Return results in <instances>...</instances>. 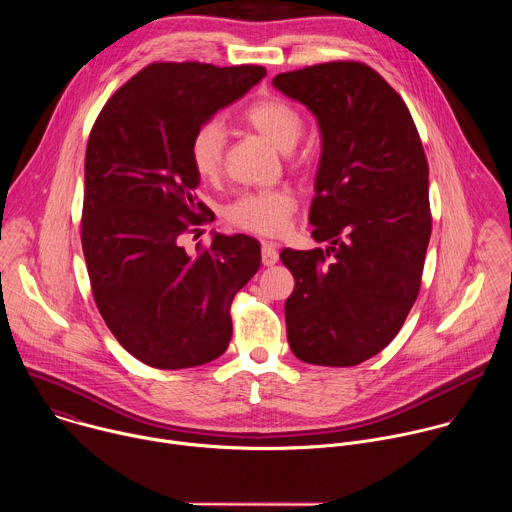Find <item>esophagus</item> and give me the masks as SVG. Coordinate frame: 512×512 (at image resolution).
Masks as SVG:
<instances>
[{
    "instance_id": "esophagus-1",
    "label": "esophagus",
    "mask_w": 512,
    "mask_h": 512,
    "mask_svg": "<svg viewBox=\"0 0 512 512\" xmlns=\"http://www.w3.org/2000/svg\"><path fill=\"white\" fill-rule=\"evenodd\" d=\"M261 259H263V265H275L277 259H279V253H277V247L269 241H265L261 245Z\"/></svg>"
}]
</instances>
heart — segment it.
<instances>
[{
    "instance_id": "heart-1",
    "label": "heart",
    "mask_w": 512,
    "mask_h": 512,
    "mask_svg": "<svg viewBox=\"0 0 512 512\" xmlns=\"http://www.w3.org/2000/svg\"><path fill=\"white\" fill-rule=\"evenodd\" d=\"M245 121L259 131L265 139H269L281 152L294 150L302 131L304 119L300 111L279 97H267L255 101L245 111ZM225 154V129L221 123L210 121L196 129L190 139V162L194 172L210 180L223 166ZM296 210V200L285 190H259L249 192L237 198L227 208V221L243 231H251L257 235L275 237L281 235L289 218Z\"/></svg>"
}]
</instances>
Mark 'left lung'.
Segmentation results:
<instances>
[{"label": "left lung", "instance_id": "left-lung-1", "mask_svg": "<svg viewBox=\"0 0 512 512\" xmlns=\"http://www.w3.org/2000/svg\"><path fill=\"white\" fill-rule=\"evenodd\" d=\"M273 87L306 105L322 135L310 225L326 249L279 255L296 279L289 348L354 367L397 336L419 294L431 235L423 145L403 99L362 62L281 72Z\"/></svg>", "mask_w": 512, "mask_h": 512}]
</instances>
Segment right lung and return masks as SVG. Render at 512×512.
Wrapping results in <instances>:
<instances>
[{
  "mask_svg": "<svg viewBox=\"0 0 512 512\" xmlns=\"http://www.w3.org/2000/svg\"><path fill=\"white\" fill-rule=\"evenodd\" d=\"M255 64L154 62L101 109L87 143L81 241L97 308L117 342L154 369H192L231 342V302L257 273L261 245L182 235L210 214L194 190L190 139L263 77Z\"/></svg>",
  "mask_w": 512,
  "mask_h": 512,
  "instance_id": "add662e5",
  "label": "right lung"
}]
</instances>
